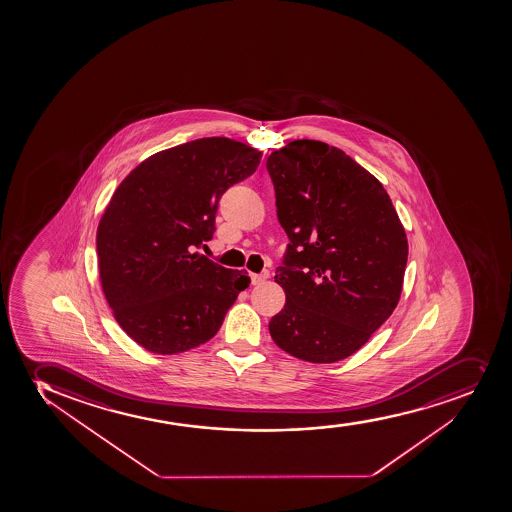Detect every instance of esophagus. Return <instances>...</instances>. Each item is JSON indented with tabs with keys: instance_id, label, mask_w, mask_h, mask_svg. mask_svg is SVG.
<instances>
[{
	"instance_id": "1",
	"label": "esophagus",
	"mask_w": 512,
	"mask_h": 512,
	"mask_svg": "<svg viewBox=\"0 0 512 512\" xmlns=\"http://www.w3.org/2000/svg\"><path fill=\"white\" fill-rule=\"evenodd\" d=\"M253 286H260L265 281V275L262 274H250Z\"/></svg>"
}]
</instances>
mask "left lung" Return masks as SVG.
<instances>
[{"instance_id": "8db88e82", "label": "left lung", "mask_w": 512, "mask_h": 512, "mask_svg": "<svg viewBox=\"0 0 512 512\" xmlns=\"http://www.w3.org/2000/svg\"><path fill=\"white\" fill-rule=\"evenodd\" d=\"M277 218L289 238L270 319L277 347L333 363L362 348L401 297L406 231L384 186L343 150L294 140L267 159Z\"/></svg>"}]
</instances>
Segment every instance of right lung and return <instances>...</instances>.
<instances>
[{"label": "right lung", "instance_id": "1", "mask_svg": "<svg viewBox=\"0 0 512 512\" xmlns=\"http://www.w3.org/2000/svg\"><path fill=\"white\" fill-rule=\"evenodd\" d=\"M262 152L225 137L162 150L121 182L99 221V279L118 325L140 347L174 355L218 333L250 284L193 253L213 238L221 196L257 171Z\"/></svg>", "mask_w": 512, "mask_h": 512}]
</instances>
